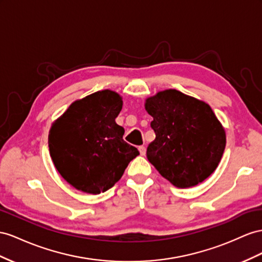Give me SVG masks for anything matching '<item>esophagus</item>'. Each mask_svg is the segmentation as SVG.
I'll list each match as a JSON object with an SVG mask.
<instances>
[{
	"instance_id": "1",
	"label": "esophagus",
	"mask_w": 262,
	"mask_h": 262,
	"mask_svg": "<svg viewBox=\"0 0 262 262\" xmlns=\"http://www.w3.org/2000/svg\"><path fill=\"white\" fill-rule=\"evenodd\" d=\"M138 150H139V152H140V155H142V156H145V154H146V148H145V146H139V147H138Z\"/></svg>"
}]
</instances>
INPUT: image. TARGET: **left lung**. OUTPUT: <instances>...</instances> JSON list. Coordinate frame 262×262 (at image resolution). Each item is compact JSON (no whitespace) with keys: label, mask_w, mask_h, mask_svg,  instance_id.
I'll list each match as a JSON object with an SVG mask.
<instances>
[{"label":"left lung","mask_w":262,"mask_h":262,"mask_svg":"<svg viewBox=\"0 0 262 262\" xmlns=\"http://www.w3.org/2000/svg\"><path fill=\"white\" fill-rule=\"evenodd\" d=\"M156 138L147 158L160 175L178 188L203 183L217 168L226 133L210 106L176 90L146 99Z\"/></svg>","instance_id":"obj_1"}]
</instances>
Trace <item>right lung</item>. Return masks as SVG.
Instances as JSON below:
<instances>
[{
    "mask_svg": "<svg viewBox=\"0 0 262 262\" xmlns=\"http://www.w3.org/2000/svg\"><path fill=\"white\" fill-rule=\"evenodd\" d=\"M122 106L117 93L99 91L74 102L52 125L50 155L74 188L93 195L108 190L139 155L115 122Z\"/></svg>",
    "mask_w": 262,
    "mask_h": 262,
    "instance_id": "obj_1",
    "label": "right lung"
}]
</instances>
